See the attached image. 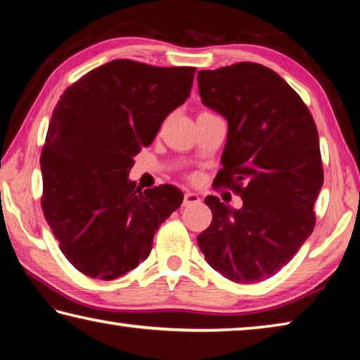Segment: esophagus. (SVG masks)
Segmentation results:
<instances>
[{"label":"esophagus","instance_id":"obj_1","mask_svg":"<svg viewBox=\"0 0 360 360\" xmlns=\"http://www.w3.org/2000/svg\"><path fill=\"white\" fill-rule=\"evenodd\" d=\"M200 202V197L197 193L193 192H186L184 193V200H182V205L188 206V205H193V203H198Z\"/></svg>","mask_w":360,"mask_h":360}]
</instances>
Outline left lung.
I'll return each instance as SVG.
<instances>
[{"label":"left lung","instance_id":"8db88e82","mask_svg":"<svg viewBox=\"0 0 360 360\" xmlns=\"http://www.w3.org/2000/svg\"><path fill=\"white\" fill-rule=\"evenodd\" d=\"M197 79L203 105L229 122L214 186L243 200L233 210L214 195L205 198L212 221L198 235V248L230 281H265L314 229L313 208L324 182L318 129L295 90L264 65L202 70Z\"/></svg>","mask_w":360,"mask_h":360}]
</instances>
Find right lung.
<instances>
[{
  "instance_id": "1",
  "label": "right lung",
  "mask_w": 360,
  "mask_h": 360,
  "mask_svg": "<svg viewBox=\"0 0 360 360\" xmlns=\"http://www.w3.org/2000/svg\"><path fill=\"white\" fill-rule=\"evenodd\" d=\"M195 68L112 60L60 96L41 154L42 211L70 264L115 279L148 259L157 229L182 203L172 184L136 187L135 157L184 103Z\"/></svg>"
}]
</instances>
